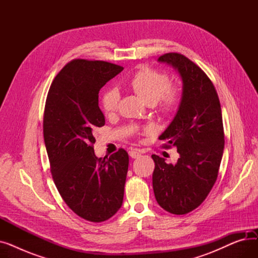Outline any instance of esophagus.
<instances>
[{
	"instance_id": "obj_1",
	"label": "esophagus",
	"mask_w": 258,
	"mask_h": 258,
	"mask_svg": "<svg viewBox=\"0 0 258 258\" xmlns=\"http://www.w3.org/2000/svg\"><path fill=\"white\" fill-rule=\"evenodd\" d=\"M130 156L133 158V159H136V158H138V157H140L141 156V153L138 151V150H132V151H130Z\"/></svg>"
}]
</instances>
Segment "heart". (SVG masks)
Returning a JSON list of instances; mask_svg holds the SVG:
<instances>
[{
    "instance_id": "1",
    "label": "heart",
    "mask_w": 258,
    "mask_h": 258,
    "mask_svg": "<svg viewBox=\"0 0 258 258\" xmlns=\"http://www.w3.org/2000/svg\"><path fill=\"white\" fill-rule=\"evenodd\" d=\"M128 87L147 104H153L156 111L167 116L172 114L181 100V89L169 84L166 73L150 67H143L133 75ZM119 94L115 89H106L100 97L101 110L105 115H112L117 111ZM143 131H148L147 127Z\"/></svg>"
}]
</instances>
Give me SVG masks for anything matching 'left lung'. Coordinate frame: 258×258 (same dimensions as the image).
I'll return each instance as SVG.
<instances>
[{"mask_svg":"<svg viewBox=\"0 0 258 258\" xmlns=\"http://www.w3.org/2000/svg\"><path fill=\"white\" fill-rule=\"evenodd\" d=\"M178 69L183 96L173 121L159 137L163 147L178 148L177 164L153 155V187L158 204L182 215L198 208L212 189L223 157L225 134L218 93L207 74L181 53L159 57Z\"/></svg>","mask_w":258,"mask_h":258,"instance_id":"obj_1","label":"left lung"}]
</instances>
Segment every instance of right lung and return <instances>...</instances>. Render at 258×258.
Returning a JSON list of instances; mask_svg holds the SVG:
<instances>
[{
	"mask_svg": "<svg viewBox=\"0 0 258 258\" xmlns=\"http://www.w3.org/2000/svg\"><path fill=\"white\" fill-rule=\"evenodd\" d=\"M123 67L103 60L73 59L50 86L43 133L52 179L74 213L89 222H104L123 202L128 154H94V134L104 125L98 105L100 89Z\"/></svg>",
	"mask_w": 258,
	"mask_h": 258,
	"instance_id": "right-lung-1",
	"label": "right lung"
}]
</instances>
